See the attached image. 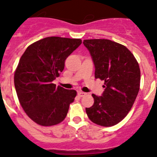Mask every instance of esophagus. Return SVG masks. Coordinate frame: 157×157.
Segmentation results:
<instances>
[{
    "label": "esophagus",
    "instance_id": "esophagus-1",
    "mask_svg": "<svg viewBox=\"0 0 157 157\" xmlns=\"http://www.w3.org/2000/svg\"><path fill=\"white\" fill-rule=\"evenodd\" d=\"M77 94H78V96L80 97V98H82V97L85 96L87 94L84 93V92H83V91H78V92H77Z\"/></svg>",
    "mask_w": 157,
    "mask_h": 157
}]
</instances>
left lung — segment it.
<instances>
[{
	"label": "left lung",
	"mask_w": 157,
	"mask_h": 157,
	"mask_svg": "<svg viewBox=\"0 0 157 157\" xmlns=\"http://www.w3.org/2000/svg\"><path fill=\"white\" fill-rule=\"evenodd\" d=\"M95 67V78L105 81L101 96L92 94L94 105L86 108L91 121L109 127L128 113L140 86V70L133 54L119 43L108 39H85Z\"/></svg>",
	"instance_id": "left-lung-1"
}]
</instances>
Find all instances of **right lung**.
<instances>
[{
  "label": "right lung",
  "instance_id": "1",
  "mask_svg": "<svg viewBox=\"0 0 157 157\" xmlns=\"http://www.w3.org/2000/svg\"><path fill=\"white\" fill-rule=\"evenodd\" d=\"M82 43L80 39L47 37L32 43L21 56L14 73V87L28 116L43 126L63 121L77 91L52 81L63 70L66 59Z\"/></svg>",
  "mask_w": 157,
  "mask_h": 157
}]
</instances>
